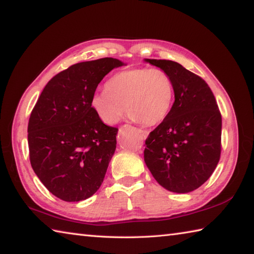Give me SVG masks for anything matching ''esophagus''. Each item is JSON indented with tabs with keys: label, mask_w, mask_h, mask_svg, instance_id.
Here are the masks:
<instances>
[{
	"label": "esophagus",
	"mask_w": 254,
	"mask_h": 254,
	"mask_svg": "<svg viewBox=\"0 0 254 254\" xmlns=\"http://www.w3.org/2000/svg\"><path fill=\"white\" fill-rule=\"evenodd\" d=\"M139 131L141 132V134H142L143 137H146L147 135H149V131L144 130V128H139Z\"/></svg>",
	"instance_id": "obj_1"
}]
</instances>
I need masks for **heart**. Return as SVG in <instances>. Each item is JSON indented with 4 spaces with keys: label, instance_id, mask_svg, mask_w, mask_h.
I'll use <instances>...</instances> for the list:
<instances>
[{
    "label": "heart",
    "instance_id": "b5f03b06",
    "mask_svg": "<svg viewBox=\"0 0 254 254\" xmlns=\"http://www.w3.org/2000/svg\"><path fill=\"white\" fill-rule=\"evenodd\" d=\"M174 89L171 77L160 67H136L115 73L105 91L95 93L91 107L101 121L115 124L127 111L145 126L161 123L171 111Z\"/></svg>",
    "mask_w": 254,
    "mask_h": 254
}]
</instances>
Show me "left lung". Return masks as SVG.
Wrapping results in <instances>:
<instances>
[{"mask_svg": "<svg viewBox=\"0 0 254 254\" xmlns=\"http://www.w3.org/2000/svg\"><path fill=\"white\" fill-rule=\"evenodd\" d=\"M171 77L174 103L145 140L144 161L164 189L188 193L200 188L219 163L222 118L210 86L181 64L146 59Z\"/></svg>", "mask_w": 254, "mask_h": 254, "instance_id": "left-lung-1", "label": "left lung"}]
</instances>
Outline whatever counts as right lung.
Instances as JSON below:
<instances>
[{
    "instance_id": "1",
    "label": "right lung",
    "mask_w": 254,
    "mask_h": 254,
    "mask_svg": "<svg viewBox=\"0 0 254 254\" xmlns=\"http://www.w3.org/2000/svg\"><path fill=\"white\" fill-rule=\"evenodd\" d=\"M123 62L113 58L73 64L49 81L27 126L30 162L44 187L66 202L99 190L117 147L118 127L91 107L99 83Z\"/></svg>"
}]
</instances>
